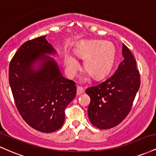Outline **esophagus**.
<instances>
[{"label": "esophagus", "mask_w": 156, "mask_h": 156, "mask_svg": "<svg viewBox=\"0 0 156 156\" xmlns=\"http://www.w3.org/2000/svg\"><path fill=\"white\" fill-rule=\"evenodd\" d=\"M84 92V89L80 87H77V95H80V94H83Z\"/></svg>", "instance_id": "34e87169"}]
</instances>
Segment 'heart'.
I'll list each match as a JSON object with an SVG mask.
<instances>
[{
	"label": "heart",
	"mask_w": 156,
	"mask_h": 156,
	"mask_svg": "<svg viewBox=\"0 0 156 156\" xmlns=\"http://www.w3.org/2000/svg\"><path fill=\"white\" fill-rule=\"evenodd\" d=\"M77 53L83 59L84 69L95 79L103 77L112 69L116 58V48L110 42L91 41L81 44ZM66 72L69 77L76 76L80 68V62L73 55L67 53L64 56ZM82 81L88 80V75L82 78Z\"/></svg>",
	"instance_id": "1"
}]
</instances>
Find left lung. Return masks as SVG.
Listing matches in <instances>:
<instances>
[{
    "label": "left lung",
    "instance_id": "left-lung-1",
    "mask_svg": "<svg viewBox=\"0 0 156 156\" xmlns=\"http://www.w3.org/2000/svg\"><path fill=\"white\" fill-rule=\"evenodd\" d=\"M122 55V62L115 72L101 83L86 89L91 99L89 119L99 129L114 128L126 117L140 87L136 62L124 44Z\"/></svg>",
    "mask_w": 156,
    "mask_h": 156
}]
</instances>
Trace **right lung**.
<instances>
[{"instance_id": "add662e5", "label": "right lung", "mask_w": 156, "mask_h": 156, "mask_svg": "<svg viewBox=\"0 0 156 156\" xmlns=\"http://www.w3.org/2000/svg\"><path fill=\"white\" fill-rule=\"evenodd\" d=\"M45 37L27 41L20 47L10 62L9 80L17 110L27 124L52 133L63 125L64 110L77 89L50 56L56 51Z\"/></svg>"}]
</instances>
